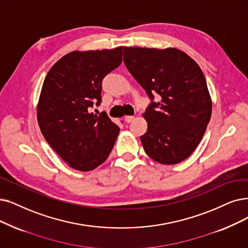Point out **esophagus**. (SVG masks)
I'll use <instances>...</instances> for the list:
<instances>
[{
  "mask_svg": "<svg viewBox=\"0 0 248 248\" xmlns=\"http://www.w3.org/2000/svg\"><path fill=\"white\" fill-rule=\"evenodd\" d=\"M134 119V116H125V121L127 123H130Z\"/></svg>",
  "mask_w": 248,
  "mask_h": 248,
  "instance_id": "esophagus-1",
  "label": "esophagus"
}]
</instances>
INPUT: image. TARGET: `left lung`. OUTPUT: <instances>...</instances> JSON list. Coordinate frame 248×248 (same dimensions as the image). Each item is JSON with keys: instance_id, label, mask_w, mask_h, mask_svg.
Segmentation results:
<instances>
[{"instance_id": "obj_1", "label": "left lung", "mask_w": 248, "mask_h": 248, "mask_svg": "<svg viewBox=\"0 0 248 248\" xmlns=\"http://www.w3.org/2000/svg\"><path fill=\"white\" fill-rule=\"evenodd\" d=\"M124 64L151 104L143 117V150L155 162L175 165L201 142L212 115L204 75L193 59L174 47H123ZM159 102H154V95Z\"/></svg>"}]
</instances>
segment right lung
I'll return each instance as SVG.
<instances>
[{
  "mask_svg": "<svg viewBox=\"0 0 248 248\" xmlns=\"http://www.w3.org/2000/svg\"><path fill=\"white\" fill-rule=\"evenodd\" d=\"M122 62V46L74 51L47 72L37 105V121L47 143L71 168L92 171L110 155L120 131L106 113L91 108L102 103L104 77Z\"/></svg>",
  "mask_w": 248,
  "mask_h": 248,
  "instance_id": "right-lung-1",
  "label": "right lung"
}]
</instances>
